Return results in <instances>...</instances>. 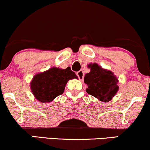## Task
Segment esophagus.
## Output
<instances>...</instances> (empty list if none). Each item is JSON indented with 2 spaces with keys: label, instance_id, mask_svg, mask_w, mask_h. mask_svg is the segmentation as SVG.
Masks as SVG:
<instances>
[{
  "label": "esophagus",
  "instance_id": "esophagus-1",
  "mask_svg": "<svg viewBox=\"0 0 150 150\" xmlns=\"http://www.w3.org/2000/svg\"><path fill=\"white\" fill-rule=\"evenodd\" d=\"M77 75L78 76L79 80L80 81H82L83 79H84V72L83 71H79L77 73Z\"/></svg>",
  "mask_w": 150,
  "mask_h": 150
}]
</instances>
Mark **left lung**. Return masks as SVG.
Returning <instances> with one entry per match:
<instances>
[{
  "label": "left lung",
  "instance_id": "left-lung-1",
  "mask_svg": "<svg viewBox=\"0 0 150 150\" xmlns=\"http://www.w3.org/2000/svg\"><path fill=\"white\" fill-rule=\"evenodd\" d=\"M87 66L90 72L85 75L84 79L88 86L86 91L100 101L109 102L118 91L117 77L113 72L103 69L96 63H90Z\"/></svg>",
  "mask_w": 150,
  "mask_h": 150
}]
</instances>
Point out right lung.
I'll list each match as a JSON object with an SVG mask.
<instances>
[{
  "label": "right lung",
  "instance_id": "1",
  "mask_svg": "<svg viewBox=\"0 0 150 150\" xmlns=\"http://www.w3.org/2000/svg\"><path fill=\"white\" fill-rule=\"evenodd\" d=\"M77 78L70 67L65 69L52 67L34 75L30 81V89L38 101L50 102L63 93L70 79Z\"/></svg>",
  "mask_w": 150,
  "mask_h": 150
}]
</instances>
